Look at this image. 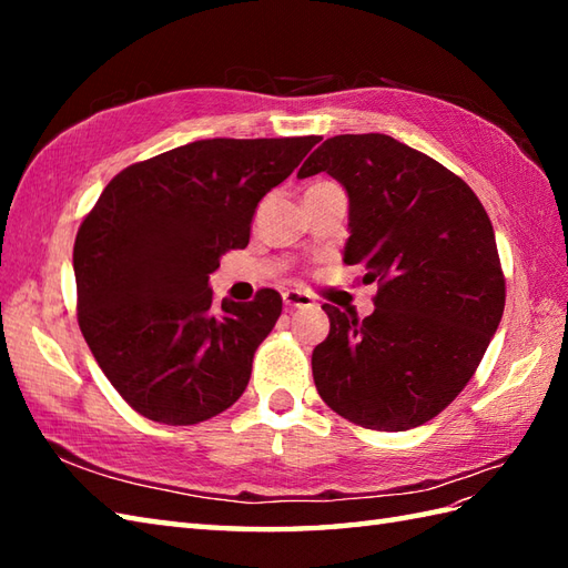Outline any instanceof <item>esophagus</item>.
Returning a JSON list of instances; mask_svg holds the SVG:
<instances>
[{"label":"esophagus","instance_id":"34e87169","mask_svg":"<svg viewBox=\"0 0 568 568\" xmlns=\"http://www.w3.org/2000/svg\"><path fill=\"white\" fill-rule=\"evenodd\" d=\"M283 303L291 310H300V307H312L315 305V300H312V295H307L303 291H285Z\"/></svg>","mask_w":568,"mask_h":568}]
</instances>
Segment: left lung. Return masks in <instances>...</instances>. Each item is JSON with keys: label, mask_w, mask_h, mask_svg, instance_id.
<instances>
[{"label": "left lung", "mask_w": 568, "mask_h": 568, "mask_svg": "<svg viewBox=\"0 0 568 568\" xmlns=\"http://www.w3.org/2000/svg\"><path fill=\"white\" fill-rule=\"evenodd\" d=\"M348 195L344 263L378 281L366 320L322 305L317 393L361 427L405 432L437 417L474 376L505 307L493 224L462 178L385 134L327 139L297 178Z\"/></svg>", "instance_id": "8db88e82"}]
</instances>
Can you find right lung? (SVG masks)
Listing matches in <instances>:
<instances>
[{"instance_id":"add662e5","label":"right lung","mask_w":568,"mask_h":568,"mask_svg":"<svg viewBox=\"0 0 568 568\" xmlns=\"http://www.w3.org/2000/svg\"><path fill=\"white\" fill-rule=\"evenodd\" d=\"M320 136L204 139L124 168L72 248L78 322L92 356L139 415L197 425L246 390L283 297L212 305L210 275L246 248L265 192Z\"/></svg>"}]
</instances>
